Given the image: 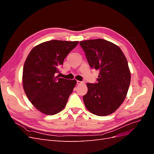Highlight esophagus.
<instances>
[{
  "instance_id": "1",
  "label": "esophagus",
  "mask_w": 154,
  "mask_h": 154,
  "mask_svg": "<svg viewBox=\"0 0 154 154\" xmlns=\"http://www.w3.org/2000/svg\"><path fill=\"white\" fill-rule=\"evenodd\" d=\"M83 82H80V81H77L76 82V83H77V85H80V84H82V83Z\"/></svg>"
}]
</instances>
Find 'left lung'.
Wrapping results in <instances>:
<instances>
[{"label":"left lung","instance_id":"1","mask_svg":"<svg viewBox=\"0 0 154 154\" xmlns=\"http://www.w3.org/2000/svg\"><path fill=\"white\" fill-rule=\"evenodd\" d=\"M91 68L99 70L95 83H87L83 96L85 105L93 114H111L122 104L130 83L127 58L118 45L103 39L80 42Z\"/></svg>","mask_w":154,"mask_h":154}]
</instances>
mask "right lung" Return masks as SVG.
Masks as SVG:
<instances>
[{
  "instance_id": "add662e5",
  "label": "right lung",
  "mask_w": 154,
  "mask_h": 154,
  "mask_svg": "<svg viewBox=\"0 0 154 154\" xmlns=\"http://www.w3.org/2000/svg\"><path fill=\"white\" fill-rule=\"evenodd\" d=\"M78 44L47 41L35 46L27 56L23 68V87L31 103L41 112L54 115L66 106L76 81L58 78L56 74Z\"/></svg>"
}]
</instances>
